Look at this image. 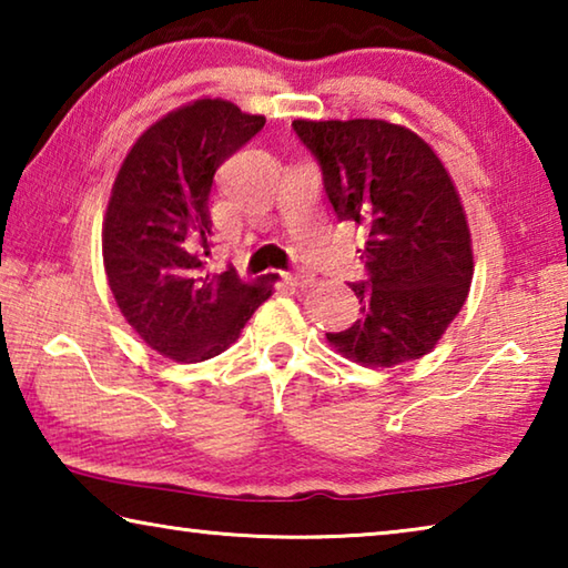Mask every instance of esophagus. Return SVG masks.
<instances>
[{"label": "esophagus", "instance_id": "34e87169", "mask_svg": "<svg viewBox=\"0 0 568 568\" xmlns=\"http://www.w3.org/2000/svg\"><path fill=\"white\" fill-rule=\"evenodd\" d=\"M283 277H285L287 283H291V285H297V287H301V285H311V283H313V275H311V273H305V271H291V273H285Z\"/></svg>", "mask_w": 568, "mask_h": 568}]
</instances>
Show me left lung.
Returning a JSON list of instances; mask_svg holds the SVG:
<instances>
[{
	"instance_id": "8db88e82",
	"label": "left lung",
	"mask_w": 568,
	"mask_h": 568,
	"mask_svg": "<svg viewBox=\"0 0 568 568\" xmlns=\"http://www.w3.org/2000/svg\"><path fill=\"white\" fill-rule=\"evenodd\" d=\"M335 215L365 230L361 318L325 333L345 358L390 365L426 355L466 303L474 255L458 192L416 132L383 120H295Z\"/></svg>"
}]
</instances>
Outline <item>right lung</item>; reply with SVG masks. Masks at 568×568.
Listing matches in <instances>:
<instances>
[{"instance_id": "1", "label": "right lung", "mask_w": 568, "mask_h": 568, "mask_svg": "<svg viewBox=\"0 0 568 568\" xmlns=\"http://www.w3.org/2000/svg\"><path fill=\"white\" fill-rule=\"evenodd\" d=\"M263 124L233 102L197 100L142 132L114 180L102 233L110 291L132 331L178 363L223 353L273 293V275L247 285L233 267L205 271L215 172Z\"/></svg>"}]
</instances>
